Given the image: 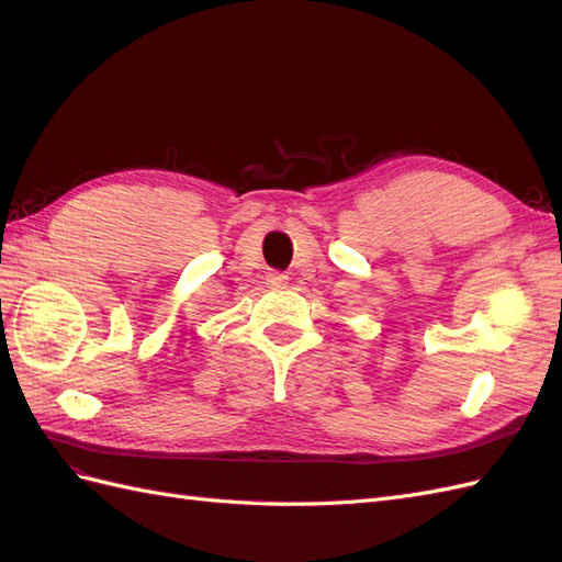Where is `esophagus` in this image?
<instances>
[{
	"label": "esophagus",
	"instance_id": "34e87169",
	"mask_svg": "<svg viewBox=\"0 0 562 562\" xmlns=\"http://www.w3.org/2000/svg\"><path fill=\"white\" fill-rule=\"evenodd\" d=\"M265 281H267V285H271V288H283V285L288 283V277L283 274V271H267Z\"/></svg>",
	"mask_w": 562,
	"mask_h": 562
}]
</instances>
